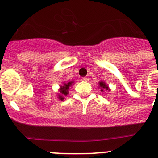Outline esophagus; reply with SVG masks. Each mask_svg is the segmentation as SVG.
Returning a JSON list of instances; mask_svg holds the SVG:
<instances>
[{"instance_id": "34e87169", "label": "esophagus", "mask_w": 158, "mask_h": 158, "mask_svg": "<svg viewBox=\"0 0 158 158\" xmlns=\"http://www.w3.org/2000/svg\"><path fill=\"white\" fill-rule=\"evenodd\" d=\"M83 81H89V77H83Z\"/></svg>"}]
</instances>
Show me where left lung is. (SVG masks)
Returning <instances> with one entry per match:
<instances>
[{"label": "left lung", "instance_id": "8db88e82", "mask_svg": "<svg viewBox=\"0 0 158 158\" xmlns=\"http://www.w3.org/2000/svg\"><path fill=\"white\" fill-rule=\"evenodd\" d=\"M99 85H100L99 86V88H100V89H101V90H100L101 92H104L105 90L110 91L109 88H108V86H107V85L105 83V82L100 81V83H99Z\"/></svg>", "mask_w": 158, "mask_h": 158}]
</instances>
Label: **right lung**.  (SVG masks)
<instances>
[{"mask_svg": "<svg viewBox=\"0 0 158 158\" xmlns=\"http://www.w3.org/2000/svg\"><path fill=\"white\" fill-rule=\"evenodd\" d=\"M73 81H69V82H67V83H64L63 85H61L60 86V89H59V92L60 93L58 94V99L60 100H63L64 99V96H66L69 93V89L71 85H73Z\"/></svg>", "mask_w": 158, "mask_h": 158, "instance_id": "add662e5", "label": "right lung"}]
</instances>
